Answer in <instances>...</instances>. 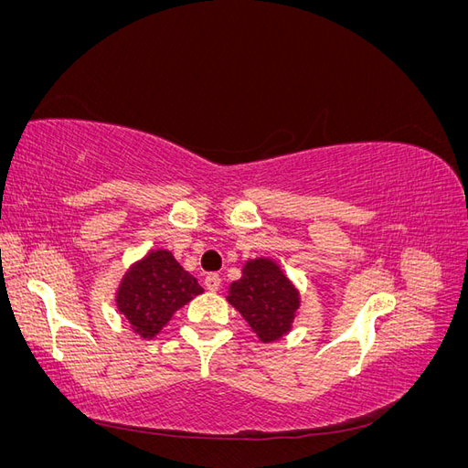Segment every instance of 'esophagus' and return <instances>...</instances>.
Segmentation results:
<instances>
[{
	"label": "esophagus",
	"instance_id": "esophagus-1",
	"mask_svg": "<svg viewBox=\"0 0 468 468\" xmlns=\"http://www.w3.org/2000/svg\"><path fill=\"white\" fill-rule=\"evenodd\" d=\"M220 285H222V279H220V275H217V273H210V275H207V277H205V287H207L210 292H217V291L220 289Z\"/></svg>",
	"mask_w": 468,
	"mask_h": 468
}]
</instances>
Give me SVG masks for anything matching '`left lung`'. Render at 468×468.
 Masks as SVG:
<instances>
[{
  "mask_svg": "<svg viewBox=\"0 0 468 468\" xmlns=\"http://www.w3.org/2000/svg\"><path fill=\"white\" fill-rule=\"evenodd\" d=\"M260 342L271 344L292 330L301 308V292L271 258L248 260L242 277L234 281L226 296Z\"/></svg>",
  "mask_w": 468,
  "mask_h": 468,
  "instance_id": "8db88e82",
  "label": "left lung"
}]
</instances>
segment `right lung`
Segmentation results:
<instances>
[{"instance_id": "add662e5", "label": "right lung", "mask_w": 468, "mask_h": 468, "mask_svg": "<svg viewBox=\"0 0 468 468\" xmlns=\"http://www.w3.org/2000/svg\"><path fill=\"white\" fill-rule=\"evenodd\" d=\"M203 292L169 250H150L122 275L115 303L134 334L152 339L181 306Z\"/></svg>"}]
</instances>
